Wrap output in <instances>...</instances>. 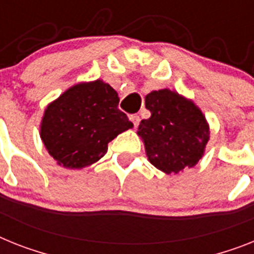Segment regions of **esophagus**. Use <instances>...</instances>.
Listing matches in <instances>:
<instances>
[{"label":"esophagus","mask_w":254,"mask_h":254,"mask_svg":"<svg viewBox=\"0 0 254 254\" xmlns=\"http://www.w3.org/2000/svg\"><path fill=\"white\" fill-rule=\"evenodd\" d=\"M130 121L134 124V127H137L139 125V121H140V117L138 115H131L130 116Z\"/></svg>","instance_id":"1"}]
</instances>
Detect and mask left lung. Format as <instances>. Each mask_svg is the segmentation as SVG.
<instances>
[{"mask_svg":"<svg viewBox=\"0 0 254 254\" xmlns=\"http://www.w3.org/2000/svg\"><path fill=\"white\" fill-rule=\"evenodd\" d=\"M151 117L142 120L138 135L147 157L164 173H180L195 167L209 140V125L192 101L169 89L146 95Z\"/></svg>","mask_w":254,"mask_h":254,"instance_id":"obj_1","label":"left lung"}]
</instances>
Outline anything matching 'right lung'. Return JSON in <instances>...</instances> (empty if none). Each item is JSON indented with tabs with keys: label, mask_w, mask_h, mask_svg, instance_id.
<instances>
[{
	"label": "right lung",
	"mask_w": 254,
	"mask_h": 254,
	"mask_svg": "<svg viewBox=\"0 0 254 254\" xmlns=\"http://www.w3.org/2000/svg\"><path fill=\"white\" fill-rule=\"evenodd\" d=\"M119 101L115 89L97 80L73 85L49 104L40 135L59 165L82 169L97 163L111 140L133 127Z\"/></svg>",
	"instance_id": "1"
}]
</instances>
